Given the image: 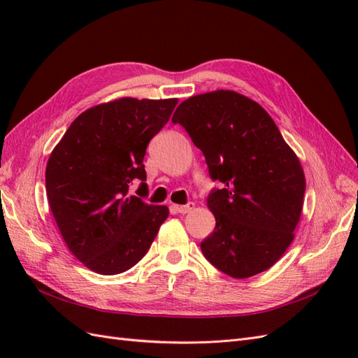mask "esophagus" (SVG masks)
<instances>
[{
	"label": "esophagus",
	"instance_id": "esophagus-1",
	"mask_svg": "<svg viewBox=\"0 0 358 358\" xmlns=\"http://www.w3.org/2000/svg\"><path fill=\"white\" fill-rule=\"evenodd\" d=\"M173 208H175V210L178 212V213H188V212H191L192 209H194V203L192 201H189V203H187V204H183V206H178V204H175L173 206Z\"/></svg>",
	"mask_w": 358,
	"mask_h": 358
}]
</instances>
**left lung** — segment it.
Masks as SVG:
<instances>
[{
  "instance_id": "left-lung-1",
  "label": "left lung",
  "mask_w": 358,
  "mask_h": 358,
  "mask_svg": "<svg viewBox=\"0 0 358 358\" xmlns=\"http://www.w3.org/2000/svg\"><path fill=\"white\" fill-rule=\"evenodd\" d=\"M206 158L221 183L208 196L215 231L201 252L222 273H262L294 239L306 182L300 161L258 103L234 91L191 96L171 117Z\"/></svg>"
}]
</instances>
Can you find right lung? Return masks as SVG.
Returning a JSON list of instances; mask_svg holds the SVG:
<instances>
[{
	"label": "right lung",
	"instance_id": "right-lung-1",
	"mask_svg": "<svg viewBox=\"0 0 358 358\" xmlns=\"http://www.w3.org/2000/svg\"><path fill=\"white\" fill-rule=\"evenodd\" d=\"M178 104L176 99H121L74 119L48 161L50 210L71 254L92 272L117 275L142 259L166 206L146 197V148ZM141 182L133 196L131 185Z\"/></svg>",
	"mask_w": 358,
	"mask_h": 358
}]
</instances>
